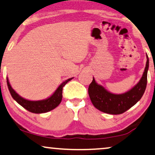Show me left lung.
Masks as SVG:
<instances>
[{"instance_id": "1", "label": "left lung", "mask_w": 155, "mask_h": 155, "mask_svg": "<svg viewBox=\"0 0 155 155\" xmlns=\"http://www.w3.org/2000/svg\"><path fill=\"white\" fill-rule=\"evenodd\" d=\"M147 63L143 77L140 82L130 91L124 94H114L106 90L102 86L95 82L93 78L88 88L89 96L95 108L99 111L110 114H120L134 106L145 92L147 82V71L149 58L147 56Z\"/></svg>"}]
</instances>
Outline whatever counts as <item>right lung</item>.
I'll return each instance as SVG.
<instances>
[{"instance_id": "right-lung-1", "label": "right lung", "mask_w": 155, "mask_h": 155, "mask_svg": "<svg viewBox=\"0 0 155 155\" xmlns=\"http://www.w3.org/2000/svg\"><path fill=\"white\" fill-rule=\"evenodd\" d=\"M72 79H73V78L65 80V82H63V83L58 87V89H57L56 92L53 94L52 96H51L49 98L41 101L27 100V99L21 97L20 95H18V94H17L15 91L11 87V86H10V82L8 81V78L7 84L10 94H11L12 98H13L19 104H20L22 107H24L25 109L31 112V113L41 114L50 111L51 110L54 109L56 107H58L59 104L61 103V100H62L63 87L67 84V82H68L70 80H71Z\"/></svg>"}]
</instances>
